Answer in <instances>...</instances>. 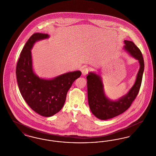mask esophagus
<instances>
[{
  "label": "esophagus",
  "instance_id": "34e87169",
  "mask_svg": "<svg viewBox=\"0 0 156 156\" xmlns=\"http://www.w3.org/2000/svg\"><path fill=\"white\" fill-rule=\"evenodd\" d=\"M89 71V68L88 67H83V68H82V74L85 76V75H86L88 73Z\"/></svg>",
  "mask_w": 156,
  "mask_h": 156
}]
</instances>
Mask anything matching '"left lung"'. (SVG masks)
I'll list each match as a JSON object with an SVG mask.
<instances>
[{
	"instance_id": "left-lung-1",
	"label": "left lung",
	"mask_w": 156,
	"mask_h": 156,
	"mask_svg": "<svg viewBox=\"0 0 156 156\" xmlns=\"http://www.w3.org/2000/svg\"><path fill=\"white\" fill-rule=\"evenodd\" d=\"M124 44L123 50L138 60L140 66L133 85L125 95L116 100L111 99L105 94L104 83L100 75L89 72L87 76L89 108L92 113L100 120L111 119L126 111L140 90L144 68L142 54L133 42L125 40Z\"/></svg>"
}]
</instances>
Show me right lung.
Here are the masks:
<instances>
[{"label":"right lung","mask_w":156,"mask_h":156,"mask_svg":"<svg viewBox=\"0 0 156 156\" xmlns=\"http://www.w3.org/2000/svg\"><path fill=\"white\" fill-rule=\"evenodd\" d=\"M48 38V34L41 33L30 37L20 53L16 71L23 99L31 109L44 117L52 116L62 109L68 90L81 75L80 71H75L47 79L40 78L34 73L31 50L36 42Z\"/></svg>","instance_id":"right-lung-1"}]
</instances>
